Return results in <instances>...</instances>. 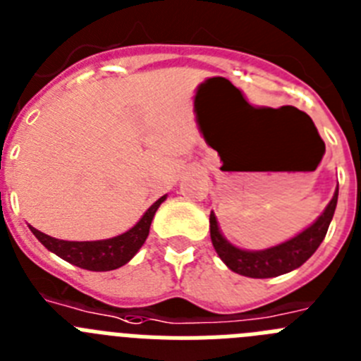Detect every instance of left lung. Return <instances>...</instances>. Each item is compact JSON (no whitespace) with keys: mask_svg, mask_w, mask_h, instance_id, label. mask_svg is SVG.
Returning <instances> with one entry per match:
<instances>
[{"mask_svg":"<svg viewBox=\"0 0 361 361\" xmlns=\"http://www.w3.org/2000/svg\"><path fill=\"white\" fill-rule=\"evenodd\" d=\"M338 202V186L334 191L331 202L325 206L322 215L312 222L309 228L300 231L296 237L276 244L267 250H242L238 245L231 244L222 235L216 222L215 213H209V231H212V242L220 260L231 271L250 279H273V276L286 275L289 271L300 267L305 260L312 257L318 250V245L325 238V233L329 229L333 220L334 209Z\"/></svg>","mask_w":361,"mask_h":361,"instance_id":"left-lung-1","label":"left lung"}]
</instances>
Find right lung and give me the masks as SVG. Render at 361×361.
Wrapping results in <instances>:
<instances>
[{
	"label": "right lung",
	"mask_w": 361,
	"mask_h": 361,
	"mask_svg": "<svg viewBox=\"0 0 361 361\" xmlns=\"http://www.w3.org/2000/svg\"><path fill=\"white\" fill-rule=\"evenodd\" d=\"M166 197H161L159 200L146 209L145 215L139 219L133 228L128 231L121 233L117 237L104 238V240H90V242H73V240H59L50 235H44L39 229L32 228L30 231L36 235L37 240L47 247L49 251L56 253L57 257L66 260V262L73 264V266L81 267V269L88 271H111L119 269L121 266L128 264L137 251L141 250L142 244L148 238L149 226L155 212L159 209Z\"/></svg>",
	"instance_id": "obj_1"
}]
</instances>
